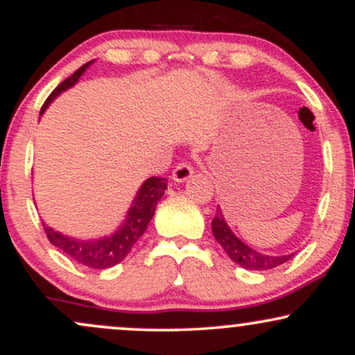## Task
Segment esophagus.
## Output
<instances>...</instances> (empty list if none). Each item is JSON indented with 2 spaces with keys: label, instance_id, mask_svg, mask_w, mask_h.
Masks as SVG:
<instances>
[{
  "label": "esophagus",
  "instance_id": "obj_1",
  "mask_svg": "<svg viewBox=\"0 0 355 355\" xmlns=\"http://www.w3.org/2000/svg\"><path fill=\"white\" fill-rule=\"evenodd\" d=\"M193 175V166H191L189 162H180L177 166L173 168L172 172V178L175 182H185Z\"/></svg>",
  "mask_w": 355,
  "mask_h": 355
}]
</instances>
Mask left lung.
<instances>
[{"label": "left lung", "mask_w": 355, "mask_h": 355, "mask_svg": "<svg viewBox=\"0 0 355 355\" xmlns=\"http://www.w3.org/2000/svg\"><path fill=\"white\" fill-rule=\"evenodd\" d=\"M211 234H214L215 240H217L220 245L223 247V250L227 252V255L234 262H237L240 267L247 268V270H268V268L282 266L294 255H266L248 247L227 225L220 207H217V214L211 220Z\"/></svg>", "instance_id": "left-lung-1"}]
</instances>
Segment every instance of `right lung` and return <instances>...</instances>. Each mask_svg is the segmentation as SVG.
<instances>
[{
	"instance_id": "add662e5",
	"label": "right lung",
	"mask_w": 355,
	"mask_h": 355,
	"mask_svg": "<svg viewBox=\"0 0 355 355\" xmlns=\"http://www.w3.org/2000/svg\"><path fill=\"white\" fill-rule=\"evenodd\" d=\"M92 63L93 61H88V63H85L83 67L73 73L70 78L61 81L43 103L40 115H43L44 110L48 108V105H50L61 92L71 88L73 85L78 81L80 76L87 71V68ZM165 190L166 178H146L144 185H141L137 191V197L135 200H133L132 207H130L128 214H126L123 225H121L115 234L108 235V237L96 240L73 239L53 230L51 227L44 225L43 223L44 234H46L48 240H50L53 245L58 247L60 250H63L64 254L71 257L73 260H76L81 266H87L89 268H98V270H101V268H110L116 266V263H120L121 260L128 255V252L132 250V247L135 245L137 240L145 234L150 220H152L155 215L157 203L160 202L162 197H164Z\"/></svg>"
}]
</instances>
